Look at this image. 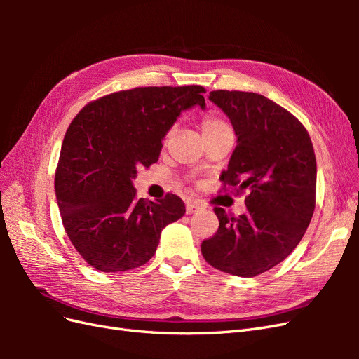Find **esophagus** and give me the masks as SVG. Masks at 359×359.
<instances>
[{"instance_id":"obj_1","label":"esophagus","mask_w":359,"mask_h":359,"mask_svg":"<svg viewBox=\"0 0 359 359\" xmlns=\"http://www.w3.org/2000/svg\"><path fill=\"white\" fill-rule=\"evenodd\" d=\"M199 210H201V205H198L196 202H193V201H187V203H186V212L187 214H193V212H196Z\"/></svg>"}]
</instances>
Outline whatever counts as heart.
<instances>
[{"mask_svg": "<svg viewBox=\"0 0 359 359\" xmlns=\"http://www.w3.org/2000/svg\"><path fill=\"white\" fill-rule=\"evenodd\" d=\"M201 128H202V133L205 136V135H212V133H217V132H223V130H229L231 126L220 115H217V114H205L202 116ZM170 135H172V130H169V132L166 133L165 139H169Z\"/></svg>", "mask_w": 359, "mask_h": 359, "instance_id": "1", "label": "heart"}]
</instances>
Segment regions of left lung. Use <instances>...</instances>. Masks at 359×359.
Masks as SVG:
<instances>
[{"label": "left lung", "instance_id": "obj_1", "mask_svg": "<svg viewBox=\"0 0 359 359\" xmlns=\"http://www.w3.org/2000/svg\"><path fill=\"white\" fill-rule=\"evenodd\" d=\"M210 100L238 136L223 190L247 191V212L227 217L215 206L219 229L201 250L223 273L255 277L285 260L306 233L316 205V157L299 119L266 97L217 90Z\"/></svg>", "mask_w": 359, "mask_h": 359}]
</instances>
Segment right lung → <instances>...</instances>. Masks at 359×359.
Listing matches in <instances>:
<instances>
[{"label":"right lung","instance_id":"right-lung-1","mask_svg":"<svg viewBox=\"0 0 359 359\" xmlns=\"http://www.w3.org/2000/svg\"><path fill=\"white\" fill-rule=\"evenodd\" d=\"M201 85L139 86L90 102L70 123L55 172L64 229L85 262L103 273L142 266L163 227L186 212L177 194L136 198V168L157 163L161 139L182 111L205 107Z\"/></svg>","mask_w":359,"mask_h":359}]
</instances>
